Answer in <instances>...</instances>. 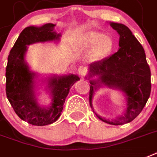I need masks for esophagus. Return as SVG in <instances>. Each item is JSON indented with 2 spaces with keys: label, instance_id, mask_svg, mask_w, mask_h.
Wrapping results in <instances>:
<instances>
[{
  "label": "esophagus",
  "instance_id": "1",
  "mask_svg": "<svg viewBox=\"0 0 157 157\" xmlns=\"http://www.w3.org/2000/svg\"><path fill=\"white\" fill-rule=\"evenodd\" d=\"M86 68L83 67H80L79 68H78V73L81 76H84L85 75V74H86Z\"/></svg>",
  "mask_w": 157,
  "mask_h": 157
}]
</instances>
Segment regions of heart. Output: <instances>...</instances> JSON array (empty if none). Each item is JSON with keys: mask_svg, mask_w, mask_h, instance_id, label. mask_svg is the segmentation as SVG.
Wrapping results in <instances>:
<instances>
[{"mask_svg": "<svg viewBox=\"0 0 157 157\" xmlns=\"http://www.w3.org/2000/svg\"><path fill=\"white\" fill-rule=\"evenodd\" d=\"M81 46L85 49L91 48L90 57L93 60H101L111 52L114 43L110 36L98 31H89L83 36Z\"/></svg>", "mask_w": 157, "mask_h": 157, "instance_id": "heart-1", "label": "heart"}]
</instances>
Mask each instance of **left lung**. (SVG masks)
Segmentation results:
<instances>
[{"mask_svg": "<svg viewBox=\"0 0 157 157\" xmlns=\"http://www.w3.org/2000/svg\"><path fill=\"white\" fill-rule=\"evenodd\" d=\"M120 35L119 50L108 58L89 65L86 78L90 81V105L94 92L107 87L122 92L126 99L124 113L115 119H105L95 113L99 120L111 124L123 125L139 116L151 93V71L146 61L143 46L128 27L120 23L110 22Z\"/></svg>", "mask_w": 157, "mask_h": 157, "instance_id": "obj_1", "label": "left lung"}]
</instances>
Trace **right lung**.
I'll return each instance as SVG.
<instances>
[{
  "label": "right lung",
  "instance_id": "add662e5",
  "mask_svg": "<svg viewBox=\"0 0 157 157\" xmlns=\"http://www.w3.org/2000/svg\"><path fill=\"white\" fill-rule=\"evenodd\" d=\"M55 25L47 23L40 27H26L20 33L8 57L6 73L7 98L17 115L35 126H45L58 120L70 89L80 79L73 74L54 75L40 79L39 75L31 71L25 62L28 46L38 42L60 41L61 34L54 30ZM38 81L46 82L44 90L52 99L50 104L46 106L38 103Z\"/></svg>",
  "mask_w": 157,
  "mask_h": 157
}]
</instances>
